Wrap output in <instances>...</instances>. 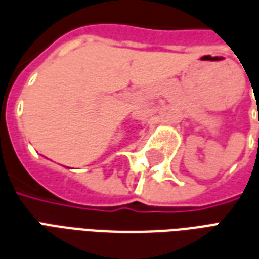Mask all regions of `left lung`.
Returning a JSON list of instances; mask_svg holds the SVG:
<instances>
[{
    "label": "left lung",
    "instance_id": "8db88e82",
    "mask_svg": "<svg viewBox=\"0 0 259 259\" xmlns=\"http://www.w3.org/2000/svg\"><path fill=\"white\" fill-rule=\"evenodd\" d=\"M258 141H259V139H258Z\"/></svg>",
    "mask_w": 259,
    "mask_h": 259
}]
</instances>
